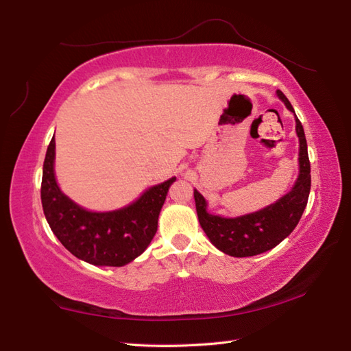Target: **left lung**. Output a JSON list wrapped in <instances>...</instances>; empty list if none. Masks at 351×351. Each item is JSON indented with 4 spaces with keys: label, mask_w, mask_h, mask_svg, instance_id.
<instances>
[{
    "label": "left lung",
    "mask_w": 351,
    "mask_h": 351,
    "mask_svg": "<svg viewBox=\"0 0 351 351\" xmlns=\"http://www.w3.org/2000/svg\"><path fill=\"white\" fill-rule=\"evenodd\" d=\"M286 107L295 113L282 91H276ZM296 134L300 137V176L295 186L278 202L258 213L237 218H224L209 214L206 202L194 191L198 221L210 243L230 256H254L280 244L296 228L307 206L310 194V160L304 128L296 117Z\"/></svg>",
    "instance_id": "8db88e82"
}]
</instances>
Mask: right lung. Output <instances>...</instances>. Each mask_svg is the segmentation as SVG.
Masks as SVG:
<instances>
[{
  "label": "right lung",
  "mask_w": 351,
  "mask_h": 351,
  "mask_svg": "<svg viewBox=\"0 0 351 351\" xmlns=\"http://www.w3.org/2000/svg\"><path fill=\"white\" fill-rule=\"evenodd\" d=\"M55 138L45 154L41 202L49 226L62 246L95 266H123L141 255L157 232V220L176 177L149 188L130 206L113 213H90L58 188L53 173Z\"/></svg>",
  "instance_id": "add662e5"
}]
</instances>
